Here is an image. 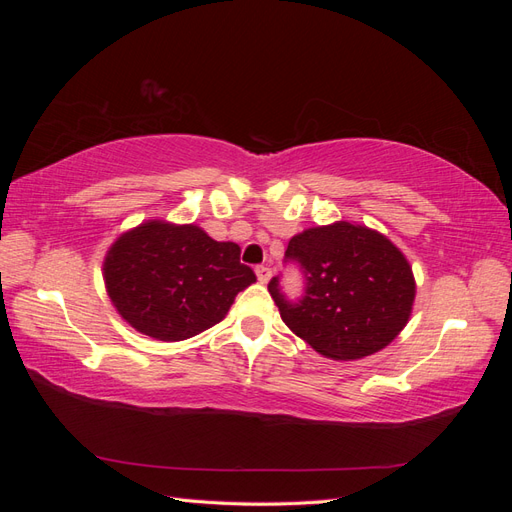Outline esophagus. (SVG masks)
<instances>
[{
    "label": "esophagus",
    "mask_w": 512,
    "mask_h": 512,
    "mask_svg": "<svg viewBox=\"0 0 512 512\" xmlns=\"http://www.w3.org/2000/svg\"><path fill=\"white\" fill-rule=\"evenodd\" d=\"M256 277H258V282H260V284H267V282H269V277H271V269H269V267H265V265L256 267Z\"/></svg>",
    "instance_id": "esophagus-1"
}]
</instances>
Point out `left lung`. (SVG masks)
Segmentation results:
<instances>
[{
  "label": "left lung",
  "mask_w": 512,
  "mask_h": 512,
  "mask_svg": "<svg viewBox=\"0 0 512 512\" xmlns=\"http://www.w3.org/2000/svg\"><path fill=\"white\" fill-rule=\"evenodd\" d=\"M284 260L303 271L305 294L288 301L277 275L271 297L286 327L327 359H363L408 324L412 267L380 232L350 222L307 228L290 239Z\"/></svg>",
  "instance_id": "left-lung-1"
}]
</instances>
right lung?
<instances>
[{"label": "right lung", "instance_id": "obj_1", "mask_svg": "<svg viewBox=\"0 0 512 512\" xmlns=\"http://www.w3.org/2000/svg\"><path fill=\"white\" fill-rule=\"evenodd\" d=\"M241 247L194 224L149 220L111 245L104 284L121 318L160 342H181L218 324L256 282Z\"/></svg>", "mask_w": 512, "mask_h": 512}]
</instances>
